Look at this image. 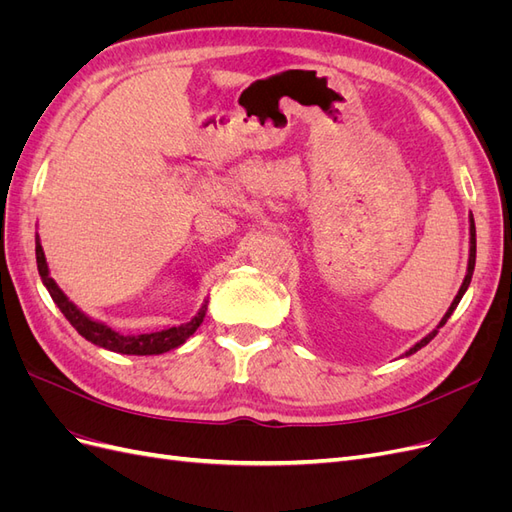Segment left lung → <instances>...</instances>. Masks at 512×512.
I'll use <instances>...</instances> for the list:
<instances>
[{"label":"left lung","instance_id":"left-lung-1","mask_svg":"<svg viewBox=\"0 0 512 512\" xmlns=\"http://www.w3.org/2000/svg\"><path fill=\"white\" fill-rule=\"evenodd\" d=\"M474 265H476V226H474V218H472V213H470V256H468V271H466V277H463V284H461V288H459V292H457V297L453 299V303H451V307L446 309V314H444V318L440 320V324L436 329H433L429 335H425L421 342H416L404 356H410V354H414L416 350H421L423 346H427L433 337L438 335V329L440 327H444L446 324V320L451 318V314L455 312L457 309V305H459V301H461V297L463 294H466V290H468V286H470V282H472V273H474Z\"/></svg>","mask_w":512,"mask_h":512}]
</instances>
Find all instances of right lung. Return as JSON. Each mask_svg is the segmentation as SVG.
<instances>
[{
    "instance_id": "right-lung-1",
    "label": "right lung",
    "mask_w": 512,
    "mask_h": 512,
    "mask_svg": "<svg viewBox=\"0 0 512 512\" xmlns=\"http://www.w3.org/2000/svg\"><path fill=\"white\" fill-rule=\"evenodd\" d=\"M36 262H38V273L42 277V284L46 286V290H49L55 305L61 309V314L68 318V322L72 324L76 331H79V335H83L87 339V342L96 344L104 350L119 352V354H138V356L168 352V350L181 346L185 339H188L200 327V324H203V318L207 314V303L209 301L200 305L198 314L190 322H183V324H179V327H170V329L156 331V333L121 335V333H117V331L108 327V324L89 318L85 312H81V309L66 297L64 290H61L57 286V282L49 275V265H46L44 250H42L38 235H36Z\"/></svg>"
}]
</instances>
